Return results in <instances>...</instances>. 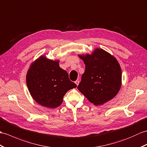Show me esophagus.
I'll use <instances>...</instances> for the list:
<instances>
[{
  "label": "esophagus",
  "mask_w": 147,
  "mask_h": 147,
  "mask_svg": "<svg viewBox=\"0 0 147 147\" xmlns=\"http://www.w3.org/2000/svg\"><path fill=\"white\" fill-rule=\"evenodd\" d=\"M79 83H80V80H77L76 81H75V83L76 84L77 86H78V84H79Z\"/></svg>",
  "instance_id": "obj_1"
}]
</instances>
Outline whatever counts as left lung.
I'll use <instances>...</instances> for the list:
<instances>
[{
	"mask_svg": "<svg viewBox=\"0 0 147 147\" xmlns=\"http://www.w3.org/2000/svg\"><path fill=\"white\" fill-rule=\"evenodd\" d=\"M79 57L85 64V71L78 89L96 106L113 98L121 83V70L115 57L101 49Z\"/></svg>",
	"mask_w": 147,
	"mask_h": 147,
	"instance_id": "8db88e82",
	"label": "left lung"
}]
</instances>
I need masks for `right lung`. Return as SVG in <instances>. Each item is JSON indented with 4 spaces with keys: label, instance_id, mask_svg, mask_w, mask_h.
Segmentation results:
<instances>
[{
    "label": "right lung",
    "instance_id": "right-lung-1",
    "mask_svg": "<svg viewBox=\"0 0 147 147\" xmlns=\"http://www.w3.org/2000/svg\"><path fill=\"white\" fill-rule=\"evenodd\" d=\"M28 90L37 103L54 108L63 103L67 91L77 86L69 79V75L61 68L59 61L41 56L30 66L26 77Z\"/></svg>",
    "mask_w": 147,
    "mask_h": 147
}]
</instances>
